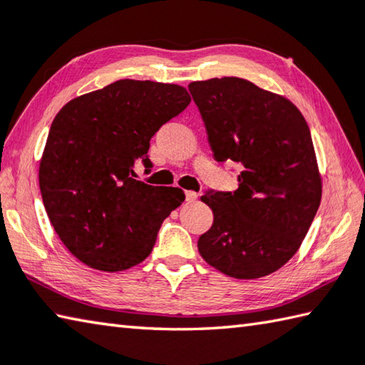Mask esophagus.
I'll return each instance as SVG.
<instances>
[{"mask_svg":"<svg viewBox=\"0 0 365 365\" xmlns=\"http://www.w3.org/2000/svg\"><path fill=\"white\" fill-rule=\"evenodd\" d=\"M185 196H187V201L188 202H193V201L197 200V193H195V191H187V193H185Z\"/></svg>","mask_w":365,"mask_h":365,"instance_id":"34e87169","label":"esophagus"}]
</instances>
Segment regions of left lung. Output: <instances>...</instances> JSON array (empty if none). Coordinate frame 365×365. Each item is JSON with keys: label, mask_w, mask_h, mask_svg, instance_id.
I'll list each match as a JSON object with an SVG mask.
<instances>
[{"label": "left lung", "mask_w": 365, "mask_h": 365, "mask_svg": "<svg viewBox=\"0 0 365 365\" xmlns=\"http://www.w3.org/2000/svg\"><path fill=\"white\" fill-rule=\"evenodd\" d=\"M217 161L241 164L235 193H205L214 223L197 250L236 279L284 267L321 204L322 177L307 121L289 98L242 78L190 83Z\"/></svg>", "instance_id": "1"}]
</instances>
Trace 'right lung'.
I'll return each instance as SVG.
<instances>
[{"instance_id":"1","label":"right lung","mask_w":365,"mask_h":365,"mask_svg":"<svg viewBox=\"0 0 365 365\" xmlns=\"http://www.w3.org/2000/svg\"><path fill=\"white\" fill-rule=\"evenodd\" d=\"M190 102L183 86L119 79L58 111L39 161V190L52 227L79 262L113 273L151 254L185 193L135 180L134 165L151 168V137Z\"/></svg>"}]
</instances>
